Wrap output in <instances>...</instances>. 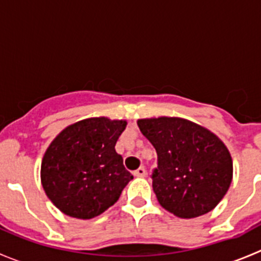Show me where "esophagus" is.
Returning <instances> with one entry per match:
<instances>
[{"mask_svg": "<svg viewBox=\"0 0 261 261\" xmlns=\"http://www.w3.org/2000/svg\"><path fill=\"white\" fill-rule=\"evenodd\" d=\"M133 174H135V176L142 177V176H145V175H146V170H145V167H140V168H137V170H136Z\"/></svg>", "mask_w": 261, "mask_h": 261, "instance_id": "esophagus-1", "label": "esophagus"}]
</instances>
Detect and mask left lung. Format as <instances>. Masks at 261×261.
I'll use <instances>...</instances> for the list:
<instances>
[{"label": "left lung", "instance_id": "8db88e82", "mask_svg": "<svg viewBox=\"0 0 261 261\" xmlns=\"http://www.w3.org/2000/svg\"><path fill=\"white\" fill-rule=\"evenodd\" d=\"M137 124L158 154L153 190L161 206L187 220L213 211L232 180L231 154L222 140L183 117L140 119Z\"/></svg>", "mask_w": 261, "mask_h": 261}]
</instances>
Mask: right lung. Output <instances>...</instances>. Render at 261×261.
<instances>
[{
  "label": "right lung",
  "instance_id": "obj_1",
  "mask_svg": "<svg viewBox=\"0 0 261 261\" xmlns=\"http://www.w3.org/2000/svg\"><path fill=\"white\" fill-rule=\"evenodd\" d=\"M126 120L89 117L68 125L41 159L45 195L64 214L90 220L119 200L133 175L125 170L115 145Z\"/></svg>",
  "mask_w": 261,
  "mask_h": 261
}]
</instances>
